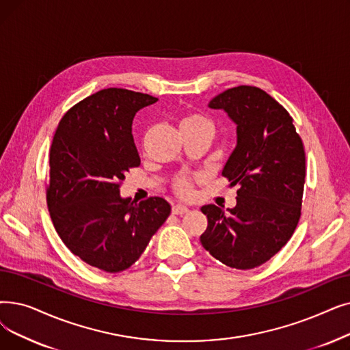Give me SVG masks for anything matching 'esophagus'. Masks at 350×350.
Segmentation results:
<instances>
[{"label": "esophagus", "mask_w": 350, "mask_h": 350, "mask_svg": "<svg viewBox=\"0 0 350 350\" xmlns=\"http://www.w3.org/2000/svg\"><path fill=\"white\" fill-rule=\"evenodd\" d=\"M189 211V207L183 206V204H176L173 206V213L174 215H185V213Z\"/></svg>", "instance_id": "34e87169"}]
</instances>
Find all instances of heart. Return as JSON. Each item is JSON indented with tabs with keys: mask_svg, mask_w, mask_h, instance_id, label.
Returning a JSON list of instances; mask_svg holds the SVG:
<instances>
[{
	"mask_svg": "<svg viewBox=\"0 0 350 350\" xmlns=\"http://www.w3.org/2000/svg\"><path fill=\"white\" fill-rule=\"evenodd\" d=\"M197 126H211V124L207 118L199 114H190L183 120V123H181V127H197ZM174 186L181 196H189L191 193L190 181L186 177H178L176 180Z\"/></svg>",
	"mask_w": 350,
	"mask_h": 350,
	"instance_id": "1",
	"label": "heart"
}]
</instances>
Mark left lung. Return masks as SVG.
Returning <instances> with one entry per match:
<instances>
[{
  "label": "left lung",
  "instance_id": "obj_1",
  "mask_svg": "<svg viewBox=\"0 0 350 350\" xmlns=\"http://www.w3.org/2000/svg\"><path fill=\"white\" fill-rule=\"evenodd\" d=\"M236 124V147L221 174L239 186L236 206L206 204L202 246L223 265L247 270L266 263L300 219L306 159L292 117L266 91L239 85L211 98Z\"/></svg>",
  "mask_w": 350,
  "mask_h": 350
}]
</instances>
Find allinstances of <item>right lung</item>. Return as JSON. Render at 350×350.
<instances>
[{
    "mask_svg": "<svg viewBox=\"0 0 350 350\" xmlns=\"http://www.w3.org/2000/svg\"><path fill=\"white\" fill-rule=\"evenodd\" d=\"M159 98L105 88L71 107L50 148L47 206L59 239L87 265L117 273L139 260L169 217L161 197L135 203L120 183L140 165L131 124L135 113Z\"/></svg>",
    "mask_w": 350,
    "mask_h": 350,
    "instance_id": "add662e5",
    "label": "right lung"
}]
</instances>
